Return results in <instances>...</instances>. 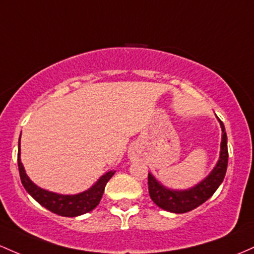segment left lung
I'll return each mask as SVG.
<instances>
[{"label": "left lung", "instance_id": "8db88e82", "mask_svg": "<svg viewBox=\"0 0 254 254\" xmlns=\"http://www.w3.org/2000/svg\"><path fill=\"white\" fill-rule=\"evenodd\" d=\"M217 119L222 129L221 152H219V159L216 166L204 180L188 189H171L159 182L157 178L148 172L149 196L153 202L160 208L172 213L189 212L210 199L221 186L228 166V138L224 124L218 117Z\"/></svg>", "mask_w": 254, "mask_h": 254}]
</instances>
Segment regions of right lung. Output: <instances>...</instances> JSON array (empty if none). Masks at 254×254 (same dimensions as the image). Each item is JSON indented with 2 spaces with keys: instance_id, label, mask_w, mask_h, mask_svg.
<instances>
[{
  "instance_id": "right-lung-1",
  "label": "right lung",
  "mask_w": 254,
  "mask_h": 254,
  "mask_svg": "<svg viewBox=\"0 0 254 254\" xmlns=\"http://www.w3.org/2000/svg\"><path fill=\"white\" fill-rule=\"evenodd\" d=\"M21 136V135H20ZM18 166L20 180L24 188L38 204L64 217H77L93 211L99 205L102 194L105 191V187L108 181L113 176L116 171H108L102 175L99 180L86 190L78 194H59L54 191L46 190L41 187L36 186L26 175L23 163L20 159V138H19V150H18Z\"/></svg>"
}]
</instances>
